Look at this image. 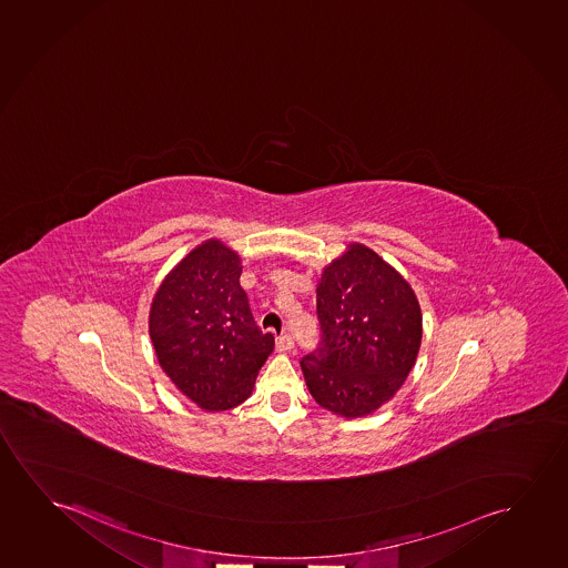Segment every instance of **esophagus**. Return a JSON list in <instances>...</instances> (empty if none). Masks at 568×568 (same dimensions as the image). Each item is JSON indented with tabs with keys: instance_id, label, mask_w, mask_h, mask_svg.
Returning a JSON list of instances; mask_svg holds the SVG:
<instances>
[{
	"instance_id": "esophagus-1",
	"label": "esophagus",
	"mask_w": 568,
	"mask_h": 568,
	"mask_svg": "<svg viewBox=\"0 0 568 568\" xmlns=\"http://www.w3.org/2000/svg\"><path fill=\"white\" fill-rule=\"evenodd\" d=\"M275 344H277L280 352H291L295 347V339H293L291 334H283V336L277 337Z\"/></svg>"
}]
</instances>
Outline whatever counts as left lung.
I'll use <instances>...</instances> for the list:
<instances>
[{"label": "left lung", "mask_w": 568, "mask_h": 568, "mask_svg": "<svg viewBox=\"0 0 568 568\" xmlns=\"http://www.w3.org/2000/svg\"><path fill=\"white\" fill-rule=\"evenodd\" d=\"M316 314L321 342L301 359L314 400L346 418L377 410L418 355L422 314L410 285L357 244L322 273Z\"/></svg>", "instance_id": "obj_1"}]
</instances>
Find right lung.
Here are the masks:
<instances>
[{"mask_svg":"<svg viewBox=\"0 0 568 568\" xmlns=\"http://www.w3.org/2000/svg\"><path fill=\"white\" fill-rule=\"evenodd\" d=\"M240 273L239 255L205 242L165 277L150 311L158 362L203 410L244 403L275 344L255 326Z\"/></svg>","mask_w":568,"mask_h":568,"instance_id":"obj_1","label":"right lung"}]
</instances>
